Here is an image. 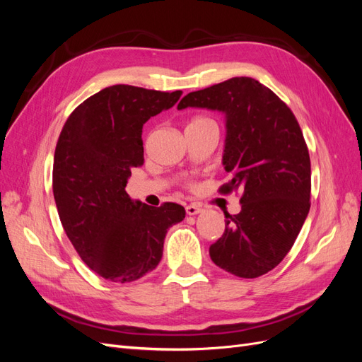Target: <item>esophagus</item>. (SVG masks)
Masks as SVG:
<instances>
[{
	"mask_svg": "<svg viewBox=\"0 0 362 362\" xmlns=\"http://www.w3.org/2000/svg\"><path fill=\"white\" fill-rule=\"evenodd\" d=\"M202 211V208L198 205V204H190L185 206V213L190 214V216H194V214H199Z\"/></svg>",
	"mask_w": 362,
	"mask_h": 362,
	"instance_id": "obj_1",
	"label": "esophagus"
}]
</instances>
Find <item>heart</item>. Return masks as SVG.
<instances>
[{
	"label": "heart",
	"mask_w": 362,
	"mask_h": 362,
	"mask_svg": "<svg viewBox=\"0 0 362 362\" xmlns=\"http://www.w3.org/2000/svg\"><path fill=\"white\" fill-rule=\"evenodd\" d=\"M199 122H213L211 119H208V117H202V116H199V117H194L190 124H199ZM189 124V125H190Z\"/></svg>",
	"instance_id": "b5f03b06"
}]
</instances>
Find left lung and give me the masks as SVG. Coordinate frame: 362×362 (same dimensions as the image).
<instances>
[{
  "mask_svg": "<svg viewBox=\"0 0 362 362\" xmlns=\"http://www.w3.org/2000/svg\"><path fill=\"white\" fill-rule=\"evenodd\" d=\"M201 107L226 115L218 192H242V211L225 213V233L210 246L216 266L258 278L286 258L310 211L311 161L298 119L269 87L249 76L190 92L178 110Z\"/></svg>",
  "mask_w": 362,
  "mask_h": 362,
  "instance_id": "8db88e82",
  "label": "left lung"
}]
</instances>
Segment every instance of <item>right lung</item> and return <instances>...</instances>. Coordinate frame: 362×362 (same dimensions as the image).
Segmentation results:
<instances>
[{
    "instance_id": "1",
    "label": "right lung",
    "mask_w": 362,
    "mask_h": 362,
    "mask_svg": "<svg viewBox=\"0 0 362 362\" xmlns=\"http://www.w3.org/2000/svg\"><path fill=\"white\" fill-rule=\"evenodd\" d=\"M181 95L110 86L87 98L63 125L52 168L60 222L80 258L107 281L133 282L154 270L168 229L185 217L178 204L151 206L125 190L131 169L145 160L144 124Z\"/></svg>"
}]
</instances>
